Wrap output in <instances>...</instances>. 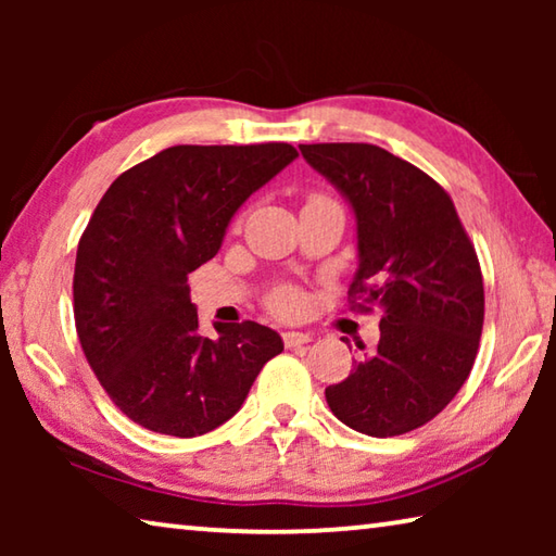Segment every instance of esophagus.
<instances>
[{
    "label": "esophagus",
    "mask_w": 556,
    "mask_h": 556,
    "mask_svg": "<svg viewBox=\"0 0 556 556\" xmlns=\"http://www.w3.org/2000/svg\"><path fill=\"white\" fill-rule=\"evenodd\" d=\"M281 338H285L287 348H301V345H306L308 341H312V336H308V333H296V331H287Z\"/></svg>",
    "instance_id": "esophagus-1"
}]
</instances>
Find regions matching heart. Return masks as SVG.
Listing matches in <instances>:
<instances>
[{
	"mask_svg": "<svg viewBox=\"0 0 556 556\" xmlns=\"http://www.w3.org/2000/svg\"><path fill=\"white\" fill-rule=\"evenodd\" d=\"M271 308L281 316H294L301 308V296L294 289H279L275 296H271Z\"/></svg>",
	"mask_w": 556,
	"mask_h": 556,
	"instance_id": "obj_1",
	"label": "heart"
}]
</instances>
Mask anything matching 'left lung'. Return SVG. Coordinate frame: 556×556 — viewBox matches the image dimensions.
<instances>
[{
	"label": "left lung",
	"instance_id": "8db88e82",
	"mask_svg": "<svg viewBox=\"0 0 556 556\" xmlns=\"http://www.w3.org/2000/svg\"><path fill=\"white\" fill-rule=\"evenodd\" d=\"M357 220L353 312H380V343L326 388L338 419L368 437L407 434L464 388L483 331V275L451 195L388 149L299 144Z\"/></svg>",
	"mask_w": 556,
	"mask_h": 556
}]
</instances>
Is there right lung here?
Here are the masks:
<instances>
[{
    "label": "right lung",
    "instance_id": "obj_1",
    "mask_svg": "<svg viewBox=\"0 0 556 556\" xmlns=\"http://www.w3.org/2000/svg\"><path fill=\"white\" fill-rule=\"evenodd\" d=\"M296 156L285 142L178 144L127 168L100 199L75 257V331L135 425L181 439L213 431L285 351L255 321L203 336L188 275L215 257L240 205Z\"/></svg>",
    "mask_w": 556,
    "mask_h": 556
}]
</instances>
